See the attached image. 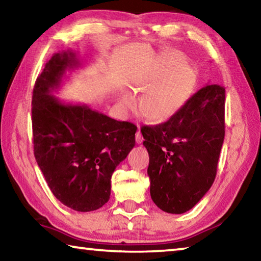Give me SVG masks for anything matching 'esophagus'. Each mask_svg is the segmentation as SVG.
<instances>
[{
    "mask_svg": "<svg viewBox=\"0 0 261 261\" xmlns=\"http://www.w3.org/2000/svg\"><path fill=\"white\" fill-rule=\"evenodd\" d=\"M143 140H144L143 135H141L140 130H138V131L136 132V141H137V144H141V143H143Z\"/></svg>",
    "mask_w": 261,
    "mask_h": 261,
    "instance_id": "34e87169",
    "label": "esophagus"
}]
</instances>
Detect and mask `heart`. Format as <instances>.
Wrapping results in <instances>:
<instances>
[{"label": "heart", "mask_w": 261, "mask_h": 261, "mask_svg": "<svg viewBox=\"0 0 261 261\" xmlns=\"http://www.w3.org/2000/svg\"><path fill=\"white\" fill-rule=\"evenodd\" d=\"M177 65L178 60L176 57H162L135 83L137 92H145L138 107L140 114L148 120L154 122L168 120L187 100L190 77L183 68H176ZM121 102L127 110L135 108V99L130 93L123 94Z\"/></svg>", "instance_id": "heart-1"}]
</instances>
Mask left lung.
Instances as JSON below:
<instances>
[{"label":"left lung","mask_w":261,"mask_h":261,"mask_svg":"<svg viewBox=\"0 0 261 261\" xmlns=\"http://www.w3.org/2000/svg\"><path fill=\"white\" fill-rule=\"evenodd\" d=\"M224 100L223 86L206 85L167 122L140 129L149 155V192L163 212L185 213L213 184L224 139Z\"/></svg>","instance_id":"1"}]
</instances>
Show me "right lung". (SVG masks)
Listing matches in <instances>:
<instances>
[{
  "label": "right lung",
  "instance_id": "right-lung-1",
  "mask_svg": "<svg viewBox=\"0 0 261 261\" xmlns=\"http://www.w3.org/2000/svg\"><path fill=\"white\" fill-rule=\"evenodd\" d=\"M78 65L76 53H56L35 81L33 147L53 194L70 208L91 212L109 200L112 175L134 148L137 126L51 95L65 70Z\"/></svg>",
  "mask_w": 261,
  "mask_h": 261
}]
</instances>
